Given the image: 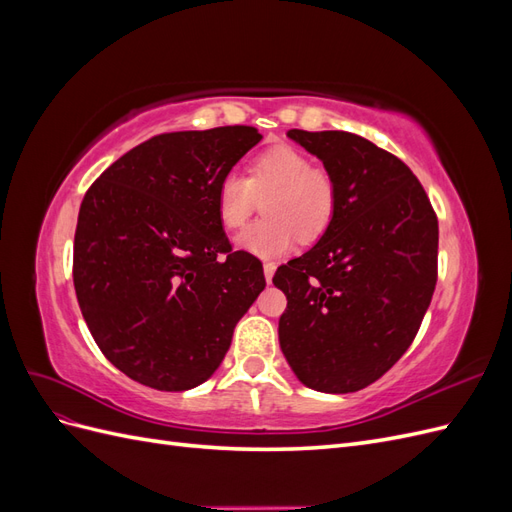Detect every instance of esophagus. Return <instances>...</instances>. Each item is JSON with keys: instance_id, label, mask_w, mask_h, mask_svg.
<instances>
[{"instance_id": "1", "label": "esophagus", "mask_w": 512, "mask_h": 512, "mask_svg": "<svg viewBox=\"0 0 512 512\" xmlns=\"http://www.w3.org/2000/svg\"><path fill=\"white\" fill-rule=\"evenodd\" d=\"M273 273H275V262H265V280H267V284H271Z\"/></svg>"}]
</instances>
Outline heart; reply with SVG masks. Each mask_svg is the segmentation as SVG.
Here are the masks:
<instances>
[{
  "label": "heart",
  "mask_w": 512,
  "mask_h": 512,
  "mask_svg": "<svg viewBox=\"0 0 512 512\" xmlns=\"http://www.w3.org/2000/svg\"><path fill=\"white\" fill-rule=\"evenodd\" d=\"M267 196L258 220L239 232L241 252L258 258H277L303 243L320 239L337 211V181L327 168L314 166L307 153L277 145L256 156L247 177L228 173L215 192V213L226 230L241 228L254 209L256 196Z\"/></svg>",
  "instance_id": "heart-1"
}]
</instances>
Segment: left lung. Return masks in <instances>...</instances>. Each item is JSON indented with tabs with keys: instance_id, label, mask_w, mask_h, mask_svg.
<instances>
[{
	"instance_id": "obj_1",
	"label": "left lung",
	"mask_w": 512,
	"mask_h": 512,
	"mask_svg": "<svg viewBox=\"0 0 512 512\" xmlns=\"http://www.w3.org/2000/svg\"><path fill=\"white\" fill-rule=\"evenodd\" d=\"M337 181L322 239L282 265L280 346L314 391L354 393L382 378L421 329L438 282V215L412 170L352 132L288 130Z\"/></svg>"
}]
</instances>
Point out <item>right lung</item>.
<instances>
[{
  "mask_svg": "<svg viewBox=\"0 0 512 512\" xmlns=\"http://www.w3.org/2000/svg\"><path fill=\"white\" fill-rule=\"evenodd\" d=\"M260 138L252 126L158 134L87 190L74 290L98 348L128 378L158 391L203 384L267 286L215 213L222 177Z\"/></svg>",
  "mask_w": 512,
  "mask_h": 512,
  "instance_id": "obj_1",
  "label": "right lung"
}]
</instances>
